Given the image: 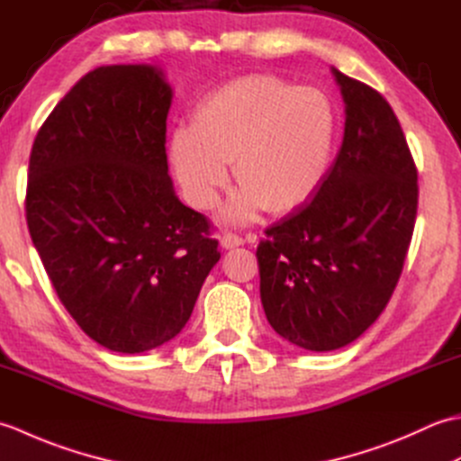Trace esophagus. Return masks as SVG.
<instances>
[{
    "label": "esophagus",
    "instance_id": "34e87169",
    "mask_svg": "<svg viewBox=\"0 0 461 461\" xmlns=\"http://www.w3.org/2000/svg\"><path fill=\"white\" fill-rule=\"evenodd\" d=\"M220 241H221V248H225V249H233V248L243 246V238L238 236V233H231V231H223Z\"/></svg>",
    "mask_w": 461,
    "mask_h": 461
}]
</instances>
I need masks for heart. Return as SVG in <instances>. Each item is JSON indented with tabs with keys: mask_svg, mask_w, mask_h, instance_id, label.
I'll use <instances>...</instances> for the list:
<instances>
[{
	"mask_svg": "<svg viewBox=\"0 0 461 461\" xmlns=\"http://www.w3.org/2000/svg\"><path fill=\"white\" fill-rule=\"evenodd\" d=\"M339 113L327 93L273 75L221 85L198 104L194 124L174 131L170 160L185 198L210 210L228 184L241 190L228 218L248 221L261 208L295 212L319 192L332 164Z\"/></svg>",
	"mask_w": 461,
	"mask_h": 461,
	"instance_id": "1",
	"label": "heart"
}]
</instances>
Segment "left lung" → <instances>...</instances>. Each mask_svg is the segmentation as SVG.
<instances>
[{
  "label": "left lung",
  "instance_id": "1",
  "mask_svg": "<svg viewBox=\"0 0 461 461\" xmlns=\"http://www.w3.org/2000/svg\"><path fill=\"white\" fill-rule=\"evenodd\" d=\"M345 101L342 146L319 192L258 246L263 311L307 350L358 339L388 305L412 241L418 170L393 106L332 68Z\"/></svg>",
  "mask_w": 461,
  "mask_h": 461
}]
</instances>
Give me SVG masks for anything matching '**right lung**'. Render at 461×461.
<instances>
[{
  "instance_id": "obj_1",
  "label": "right lung",
  "mask_w": 461,
  "mask_h": 461,
  "mask_svg": "<svg viewBox=\"0 0 461 461\" xmlns=\"http://www.w3.org/2000/svg\"><path fill=\"white\" fill-rule=\"evenodd\" d=\"M162 68L109 65L57 103L29 156L25 215L65 309L101 347L174 339L220 261L210 221L174 192Z\"/></svg>"
}]
</instances>
